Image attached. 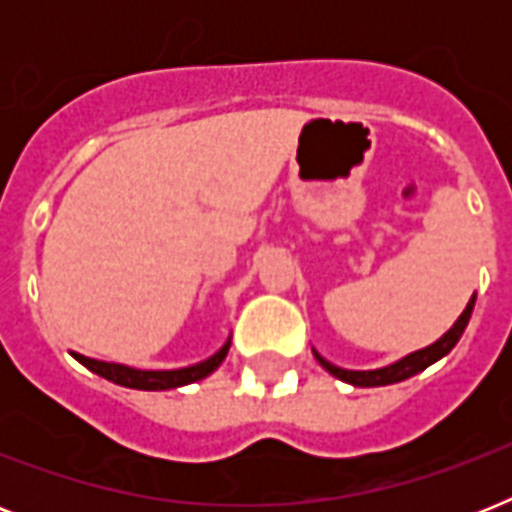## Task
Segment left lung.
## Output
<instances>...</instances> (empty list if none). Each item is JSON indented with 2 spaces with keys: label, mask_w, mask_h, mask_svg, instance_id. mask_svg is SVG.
<instances>
[{
  "label": "left lung",
  "mask_w": 512,
  "mask_h": 512,
  "mask_svg": "<svg viewBox=\"0 0 512 512\" xmlns=\"http://www.w3.org/2000/svg\"><path fill=\"white\" fill-rule=\"evenodd\" d=\"M473 305H476V295L470 297L468 308L462 311V316L457 321H454V327L446 332L441 340H436L433 345H428V348L422 350H414V353H409V356H404L401 361H396V364L390 366H382V369H369V372H353V369H340V366L329 364L327 358L319 356L316 350H313V356H316V361H319L324 369H327L329 374H335L337 380L342 382H350V385H356V388H380V385H393V382H401V380H409V377H414L417 372H422V369H428L430 364H436L438 358H444L449 350L460 342L462 332H465V327H468L470 321V313H473Z\"/></svg>",
  "instance_id": "1"
}]
</instances>
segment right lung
Masks as SVG:
<instances>
[{"mask_svg":"<svg viewBox=\"0 0 512 512\" xmlns=\"http://www.w3.org/2000/svg\"><path fill=\"white\" fill-rule=\"evenodd\" d=\"M228 348H231V340L225 342L223 348L217 350L215 356H209L207 361H199L193 366H183V369H162V372H154V369H132V366L124 364H108V361H98V358H87L82 353H71V356L84 364L90 372L106 377V380L116 382V385H124V388L135 390H172L180 388V385H191V382L204 380L207 374H212L217 366L223 364V358L228 356Z\"/></svg>","mask_w":512,"mask_h":512,"instance_id":"right-lung-1","label":"right lung"}]
</instances>
